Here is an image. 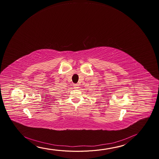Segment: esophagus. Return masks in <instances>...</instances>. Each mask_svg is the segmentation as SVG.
Segmentation results:
<instances>
[{
    "label": "esophagus",
    "mask_w": 159,
    "mask_h": 159,
    "mask_svg": "<svg viewBox=\"0 0 159 159\" xmlns=\"http://www.w3.org/2000/svg\"><path fill=\"white\" fill-rule=\"evenodd\" d=\"M73 86H74V88L75 89H78V88H79V85L77 84H75L73 85Z\"/></svg>",
    "instance_id": "obj_1"
}]
</instances>
